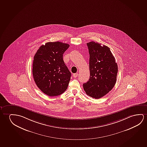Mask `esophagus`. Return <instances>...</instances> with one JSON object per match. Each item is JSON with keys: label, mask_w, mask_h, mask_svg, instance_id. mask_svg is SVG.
Segmentation results:
<instances>
[{"label": "esophagus", "mask_w": 147, "mask_h": 147, "mask_svg": "<svg viewBox=\"0 0 147 147\" xmlns=\"http://www.w3.org/2000/svg\"><path fill=\"white\" fill-rule=\"evenodd\" d=\"M78 74L77 73H74V74H73V76L74 78H76L78 76Z\"/></svg>", "instance_id": "esophagus-1"}]
</instances>
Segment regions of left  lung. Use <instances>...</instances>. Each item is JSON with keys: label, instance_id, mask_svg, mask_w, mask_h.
I'll list each match as a JSON object with an SVG mask.
<instances>
[{"label": "left lung", "instance_id": "1", "mask_svg": "<svg viewBox=\"0 0 147 147\" xmlns=\"http://www.w3.org/2000/svg\"><path fill=\"white\" fill-rule=\"evenodd\" d=\"M90 53V79L83 84L86 94L98 99L112 90L117 79L118 65L110 48L94 41L87 43Z\"/></svg>", "mask_w": 147, "mask_h": 147}]
</instances>
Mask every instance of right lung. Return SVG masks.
<instances>
[{
    "instance_id": "1",
    "label": "right lung",
    "mask_w": 147,
    "mask_h": 147,
    "mask_svg": "<svg viewBox=\"0 0 147 147\" xmlns=\"http://www.w3.org/2000/svg\"><path fill=\"white\" fill-rule=\"evenodd\" d=\"M69 45L59 41L42 45L34 55L32 73L37 87L47 96H57L67 90L71 73L63 55Z\"/></svg>"
}]
</instances>
